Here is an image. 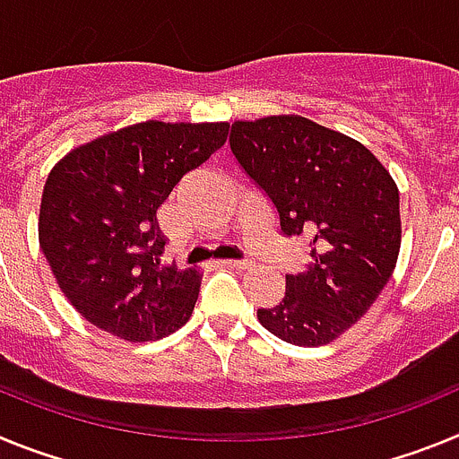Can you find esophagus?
<instances>
[{"label": "esophagus", "mask_w": 459, "mask_h": 459, "mask_svg": "<svg viewBox=\"0 0 459 459\" xmlns=\"http://www.w3.org/2000/svg\"><path fill=\"white\" fill-rule=\"evenodd\" d=\"M222 264L230 266V269H237V271L253 269V262H248V259H227V262H222Z\"/></svg>", "instance_id": "esophagus-1"}]
</instances>
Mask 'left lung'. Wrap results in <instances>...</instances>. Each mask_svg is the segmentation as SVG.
I'll return each instance as SVG.
<instances>
[{"instance_id":"obj_1","label":"left lung","mask_w":459,"mask_h":459,"mask_svg":"<svg viewBox=\"0 0 459 459\" xmlns=\"http://www.w3.org/2000/svg\"><path fill=\"white\" fill-rule=\"evenodd\" d=\"M230 147L278 209L287 237L310 241L285 299L257 310L285 342L322 347L359 322L397 264L403 222L391 172L359 140L299 115L234 121Z\"/></svg>"}]
</instances>
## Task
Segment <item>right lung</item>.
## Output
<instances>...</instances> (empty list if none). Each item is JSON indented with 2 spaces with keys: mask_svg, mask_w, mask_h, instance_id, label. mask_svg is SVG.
I'll use <instances>...</instances> for the list:
<instances>
[{
  "mask_svg": "<svg viewBox=\"0 0 459 459\" xmlns=\"http://www.w3.org/2000/svg\"><path fill=\"white\" fill-rule=\"evenodd\" d=\"M227 133V121L149 119L71 149L50 169L39 243L59 290L89 324L149 342L188 322L202 275L160 264L165 237L156 211Z\"/></svg>",
  "mask_w": 459,
  "mask_h": 459,
  "instance_id": "1",
  "label": "right lung"
}]
</instances>
